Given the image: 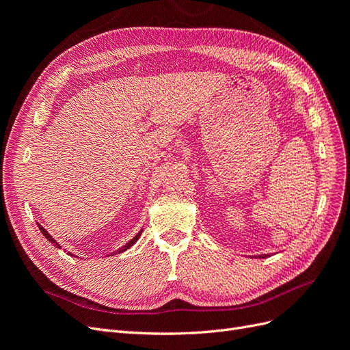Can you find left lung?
I'll use <instances>...</instances> for the list:
<instances>
[{"instance_id":"left-lung-1","label":"left lung","mask_w":350,"mask_h":350,"mask_svg":"<svg viewBox=\"0 0 350 350\" xmlns=\"http://www.w3.org/2000/svg\"><path fill=\"white\" fill-rule=\"evenodd\" d=\"M276 254V252H274ZM271 254H261V256H250V258H267V257H270Z\"/></svg>"}]
</instances>
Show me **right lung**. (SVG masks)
Returning <instances> with one entry per match:
<instances>
[{
	"label": "right lung",
	"mask_w": 350,
	"mask_h": 350,
	"mask_svg": "<svg viewBox=\"0 0 350 350\" xmlns=\"http://www.w3.org/2000/svg\"><path fill=\"white\" fill-rule=\"evenodd\" d=\"M36 225L39 226V230L42 232V235H44V237H45V238H46V239H48L49 242H52V243H54V245H55L57 248H61V245H59V243H58V242H57V241H55L54 238H52V237H51V235L48 234V232H46V230H45L44 228H42V226H40V225L38 224V221H36ZM142 232H143V229H142V230L139 232V234H137V235H135V237H134V238H133V239H131L130 242H126V243H125V245H124L122 248H120V250H116V251L111 252V254H109V256H115V254H121V252H124V251H126V250H129L130 247H133V245H134V243L137 242V239H139V238L142 237ZM67 254H68V256H71V257H76V258H77V256H74V254H72V252H67Z\"/></svg>",
	"instance_id": "obj_1"
}]
</instances>
